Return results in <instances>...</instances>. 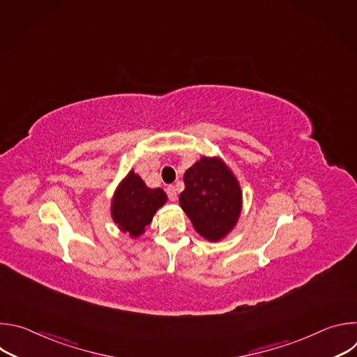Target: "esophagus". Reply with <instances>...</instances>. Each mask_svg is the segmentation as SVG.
I'll use <instances>...</instances> for the list:
<instances>
[{
	"instance_id": "34e87169",
	"label": "esophagus",
	"mask_w": 357,
	"mask_h": 357,
	"mask_svg": "<svg viewBox=\"0 0 357 357\" xmlns=\"http://www.w3.org/2000/svg\"><path fill=\"white\" fill-rule=\"evenodd\" d=\"M167 193H168V197L171 202H175L178 199V195H176V188L175 186H168L167 188Z\"/></svg>"
}]
</instances>
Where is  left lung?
Returning a JSON list of instances; mask_svg holds the SVG:
<instances>
[{
  "mask_svg": "<svg viewBox=\"0 0 357 357\" xmlns=\"http://www.w3.org/2000/svg\"><path fill=\"white\" fill-rule=\"evenodd\" d=\"M179 205L195 230L209 241H219L236 226L241 212V189L220 158L202 157L183 175Z\"/></svg>",
  "mask_w": 357,
  "mask_h": 357,
  "instance_id": "left-lung-1",
  "label": "left lung"
}]
</instances>
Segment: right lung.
Returning <instances> with one entry per match:
<instances>
[{
    "label": "right lung",
    "mask_w": 357,
    "mask_h": 357,
    "mask_svg": "<svg viewBox=\"0 0 357 357\" xmlns=\"http://www.w3.org/2000/svg\"><path fill=\"white\" fill-rule=\"evenodd\" d=\"M165 202L167 193L161 188H148L141 176L130 171L114 193L112 216L121 231L138 237Z\"/></svg>",
    "instance_id": "1"
}]
</instances>
